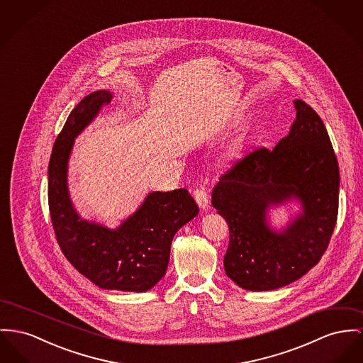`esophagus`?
Instances as JSON below:
<instances>
[{"mask_svg": "<svg viewBox=\"0 0 363 363\" xmlns=\"http://www.w3.org/2000/svg\"><path fill=\"white\" fill-rule=\"evenodd\" d=\"M193 195L194 198H195V201H196V203H198V206H199L201 209H206V208H208L209 195H208L205 189H202V187L196 189V190L194 191Z\"/></svg>", "mask_w": 363, "mask_h": 363, "instance_id": "1", "label": "esophagus"}]
</instances>
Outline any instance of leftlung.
Instances as JSON below:
<instances>
[{"mask_svg":"<svg viewBox=\"0 0 363 363\" xmlns=\"http://www.w3.org/2000/svg\"><path fill=\"white\" fill-rule=\"evenodd\" d=\"M293 103L289 135L272 150L243 157L212 191V205L230 228L224 269L242 289H279L300 279L320 260L336 225V154L315 110L300 99ZM294 199L302 212L274 230L267 211Z\"/></svg>","mask_w":363,"mask_h":363,"instance_id":"8db88e82","label":"left lung"}]
</instances>
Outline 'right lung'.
Here are the masks:
<instances>
[{
    "label": "right lung",
    "mask_w": 363,
    "mask_h": 363,
    "mask_svg": "<svg viewBox=\"0 0 363 363\" xmlns=\"http://www.w3.org/2000/svg\"><path fill=\"white\" fill-rule=\"evenodd\" d=\"M113 99L110 91L84 97L59 133L48 167V202L56 240L77 271L101 289L145 291L165 275L174 234L199 209L186 189L148 194L117 228L81 218L67 186L75 138Z\"/></svg>",
    "instance_id": "add662e5"
}]
</instances>
